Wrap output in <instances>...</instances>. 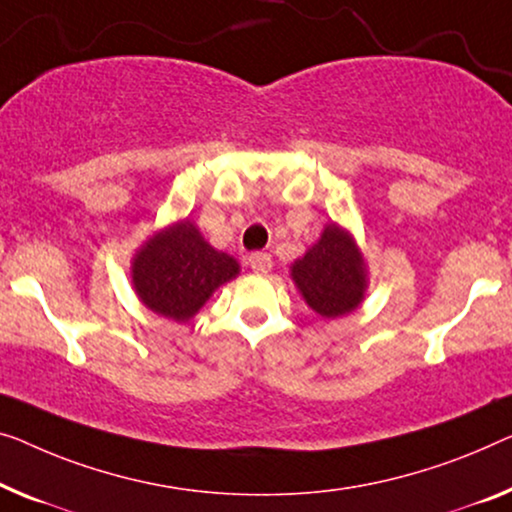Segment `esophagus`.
I'll return each instance as SVG.
<instances>
[{"label":"esophagus","mask_w":512,"mask_h":512,"mask_svg":"<svg viewBox=\"0 0 512 512\" xmlns=\"http://www.w3.org/2000/svg\"><path fill=\"white\" fill-rule=\"evenodd\" d=\"M248 266H250V269H253V273H257V276H266V273H269L271 266H273L271 255L253 253V255L248 257Z\"/></svg>","instance_id":"1"}]
</instances>
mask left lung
I'll return each instance as SVG.
<instances>
[{"mask_svg": "<svg viewBox=\"0 0 512 512\" xmlns=\"http://www.w3.org/2000/svg\"><path fill=\"white\" fill-rule=\"evenodd\" d=\"M289 278L303 301L324 319L354 312L365 301L370 273L354 234L326 223L319 239L289 266Z\"/></svg>", "mask_w": 512, "mask_h": 512, "instance_id": "8db88e82", "label": "left lung"}]
</instances>
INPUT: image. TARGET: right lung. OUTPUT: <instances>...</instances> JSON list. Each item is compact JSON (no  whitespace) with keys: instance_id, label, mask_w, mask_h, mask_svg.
I'll list each match as a JSON object with an SVG mask.
<instances>
[{"instance_id":"right-lung-1","label":"right lung","mask_w":512,"mask_h":512,"mask_svg":"<svg viewBox=\"0 0 512 512\" xmlns=\"http://www.w3.org/2000/svg\"><path fill=\"white\" fill-rule=\"evenodd\" d=\"M241 273L232 255L216 250L190 218L149 236L131 259V282L144 308L186 324L213 292Z\"/></svg>"}]
</instances>
